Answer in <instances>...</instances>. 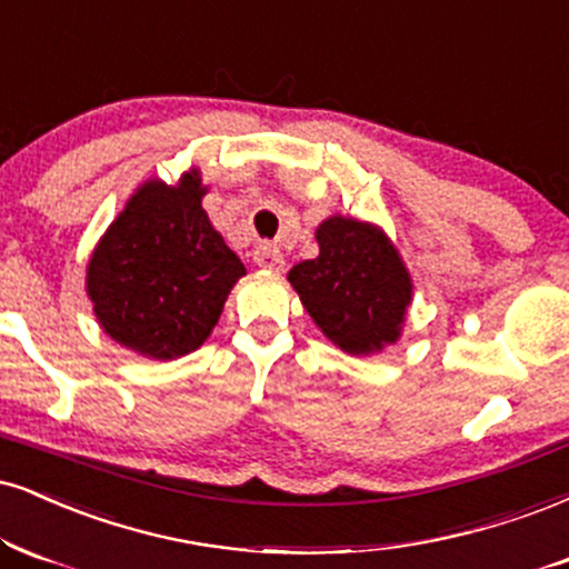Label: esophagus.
<instances>
[{
	"label": "esophagus",
	"mask_w": 569,
	"mask_h": 569,
	"mask_svg": "<svg viewBox=\"0 0 569 569\" xmlns=\"http://www.w3.org/2000/svg\"><path fill=\"white\" fill-rule=\"evenodd\" d=\"M254 262H257L259 267H262V270L280 272V270H283L286 259H283V254H280V249H276V246L262 243V246H257V251H254Z\"/></svg>",
	"instance_id": "obj_1"
}]
</instances>
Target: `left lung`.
Returning <instances> with one entry per match:
<instances>
[{
  "instance_id": "8db88e82",
  "label": "left lung",
  "mask_w": 569,
  "mask_h": 569,
  "mask_svg": "<svg viewBox=\"0 0 569 569\" xmlns=\"http://www.w3.org/2000/svg\"><path fill=\"white\" fill-rule=\"evenodd\" d=\"M320 254L293 264L305 310L347 355H373L402 337L413 280L379 224L333 214L315 230Z\"/></svg>"
}]
</instances>
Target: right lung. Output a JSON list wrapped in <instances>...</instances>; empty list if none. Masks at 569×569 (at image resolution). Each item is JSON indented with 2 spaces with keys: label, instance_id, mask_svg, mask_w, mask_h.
<instances>
[{
  "label": "right lung",
  "instance_id": "add662e5",
  "mask_svg": "<svg viewBox=\"0 0 569 569\" xmlns=\"http://www.w3.org/2000/svg\"><path fill=\"white\" fill-rule=\"evenodd\" d=\"M198 169L167 184L150 177L108 224L87 264V297L116 345L150 360L196 352L246 276L209 222Z\"/></svg>",
  "mask_w": 569,
  "mask_h": 569
}]
</instances>
